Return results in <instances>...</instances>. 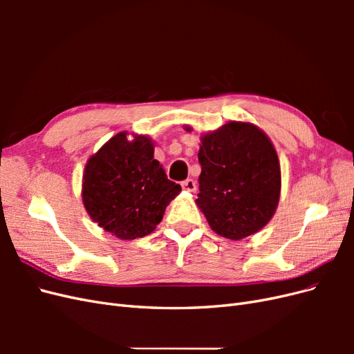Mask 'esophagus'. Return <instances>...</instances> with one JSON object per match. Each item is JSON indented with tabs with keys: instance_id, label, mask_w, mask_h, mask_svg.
<instances>
[{
	"instance_id": "esophagus-1",
	"label": "esophagus",
	"mask_w": 354,
	"mask_h": 354,
	"mask_svg": "<svg viewBox=\"0 0 354 354\" xmlns=\"http://www.w3.org/2000/svg\"><path fill=\"white\" fill-rule=\"evenodd\" d=\"M181 187H183V190H187V192H196V181L192 180V178H187L185 181H181Z\"/></svg>"
}]
</instances>
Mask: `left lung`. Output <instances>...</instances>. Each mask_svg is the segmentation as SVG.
<instances>
[{
    "label": "left lung",
    "mask_w": 354,
    "mask_h": 354,
    "mask_svg": "<svg viewBox=\"0 0 354 354\" xmlns=\"http://www.w3.org/2000/svg\"><path fill=\"white\" fill-rule=\"evenodd\" d=\"M201 140L196 203L211 229L232 241L263 229L281 194L279 159L269 137L252 124L229 122Z\"/></svg>",
    "instance_id": "8db88e82"
}]
</instances>
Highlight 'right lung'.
I'll list each match as a JSON object with an SVG mask.
<instances>
[{
  "mask_svg": "<svg viewBox=\"0 0 354 354\" xmlns=\"http://www.w3.org/2000/svg\"><path fill=\"white\" fill-rule=\"evenodd\" d=\"M180 185L168 180L153 159V145L146 136H113L93 155L84 171L82 201L90 217L120 239L152 233Z\"/></svg>",
  "mask_w": 354,
  "mask_h": 354,
  "instance_id": "right-lung-1",
  "label": "right lung"
}]
</instances>
